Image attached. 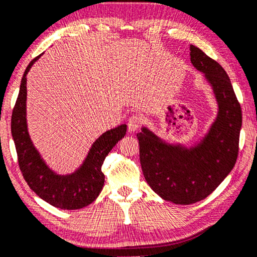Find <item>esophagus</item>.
Segmentation results:
<instances>
[{
	"label": "esophagus",
	"instance_id": "34e87169",
	"mask_svg": "<svg viewBox=\"0 0 257 257\" xmlns=\"http://www.w3.org/2000/svg\"><path fill=\"white\" fill-rule=\"evenodd\" d=\"M142 120L139 115H132L128 120V130L130 133L135 132V130L139 129L141 127Z\"/></svg>",
	"mask_w": 257,
	"mask_h": 257
}]
</instances>
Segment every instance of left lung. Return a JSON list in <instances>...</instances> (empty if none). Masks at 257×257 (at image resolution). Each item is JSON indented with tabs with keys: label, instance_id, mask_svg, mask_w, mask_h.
<instances>
[{
	"label": "left lung",
	"instance_id": "obj_1",
	"mask_svg": "<svg viewBox=\"0 0 257 257\" xmlns=\"http://www.w3.org/2000/svg\"><path fill=\"white\" fill-rule=\"evenodd\" d=\"M190 61L204 74L218 105L208 133L190 148L167 143L147 127L137 134L149 186L163 200L183 205L204 200L229 174L238 158L242 124L240 104L223 67L194 45Z\"/></svg>",
	"mask_w": 257,
	"mask_h": 257
}]
</instances>
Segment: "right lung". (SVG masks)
<instances>
[{
    "instance_id": "add662e5",
    "label": "right lung",
    "mask_w": 257,
    "mask_h": 257,
    "mask_svg": "<svg viewBox=\"0 0 257 257\" xmlns=\"http://www.w3.org/2000/svg\"><path fill=\"white\" fill-rule=\"evenodd\" d=\"M43 54L31 61L25 69L11 116V134L19 168L30 188L44 201L63 210L82 209L91 204L100 194L105 182L101 166L109 151L124 137L127 124L110 129L97 139L85 160L74 173L61 175L51 170L31 141L26 122V75Z\"/></svg>"
}]
</instances>
